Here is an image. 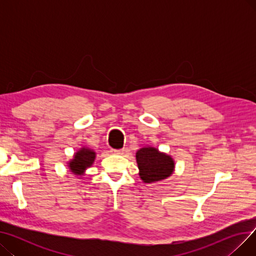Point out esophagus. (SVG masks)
Here are the masks:
<instances>
[{"instance_id": "obj_1", "label": "esophagus", "mask_w": 256, "mask_h": 256, "mask_svg": "<svg viewBox=\"0 0 256 256\" xmlns=\"http://www.w3.org/2000/svg\"><path fill=\"white\" fill-rule=\"evenodd\" d=\"M111 152L113 154H122L124 152V150H112Z\"/></svg>"}]
</instances>
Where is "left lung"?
I'll list each match as a JSON object with an SVG mask.
<instances>
[{
    "mask_svg": "<svg viewBox=\"0 0 256 256\" xmlns=\"http://www.w3.org/2000/svg\"><path fill=\"white\" fill-rule=\"evenodd\" d=\"M136 160L139 176L146 184L165 180L176 169V162L170 154L150 145H145L137 150Z\"/></svg>",
    "mask_w": 256,
    "mask_h": 256,
    "instance_id": "left-lung-1",
    "label": "left lung"
}]
</instances>
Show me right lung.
<instances>
[{
    "label": "right lung",
    "instance_id": "obj_1",
    "mask_svg": "<svg viewBox=\"0 0 256 256\" xmlns=\"http://www.w3.org/2000/svg\"><path fill=\"white\" fill-rule=\"evenodd\" d=\"M96 158V152L87 146L80 147L74 154L72 158L67 162V167L70 171L76 176H85V172L90 168Z\"/></svg>",
    "mask_w": 256,
    "mask_h": 256
}]
</instances>
